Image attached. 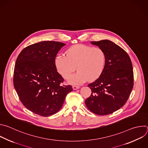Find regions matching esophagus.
I'll list each match as a JSON object with an SVG mask.
<instances>
[{
  "mask_svg": "<svg viewBox=\"0 0 148 148\" xmlns=\"http://www.w3.org/2000/svg\"><path fill=\"white\" fill-rule=\"evenodd\" d=\"M73 90H76V89H78V88H79L80 87L79 86H73Z\"/></svg>",
  "mask_w": 148,
  "mask_h": 148,
  "instance_id": "obj_1",
  "label": "esophagus"
}]
</instances>
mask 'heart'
<instances>
[{"mask_svg": "<svg viewBox=\"0 0 148 148\" xmlns=\"http://www.w3.org/2000/svg\"><path fill=\"white\" fill-rule=\"evenodd\" d=\"M66 54V56L58 55L55 58V65L58 73L65 79L77 68L78 71L68 78V82L71 84H81L87 79L88 81L95 80L104 69L106 56L104 51L99 47L76 45L69 48Z\"/></svg>", "mask_w": 148, "mask_h": 148, "instance_id": "1", "label": "heart"}]
</instances>
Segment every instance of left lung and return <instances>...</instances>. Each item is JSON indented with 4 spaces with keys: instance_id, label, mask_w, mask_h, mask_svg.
I'll return each mask as SVG.
<instances>
[{
    "instance_id": "left-lung-1",
    "label": "left lung",
    "mask_w": 148,
    "mask_h": 148,
    "mask_svg": "<svg viewBox=\"0 0 148 148\" xmlns=\"http://www.w3.org/2000/svg\"><path fill=\"white\" fill-rule=\"evenodd\" d=\"M91 44L104 51L106 62L100 76L88 84L92 94L85 103L96 114H110L123 107L130 97L134 86L132 64L128 53L110 40L92 41Z\"/></svg>"
}]
</instances>
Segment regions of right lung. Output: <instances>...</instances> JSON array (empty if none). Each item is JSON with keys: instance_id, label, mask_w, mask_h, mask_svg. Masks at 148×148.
<instances>
[{"instance_id": "obj_1", "label": "right lung", "mask_w": 148, "mask_h": 148, "mask_svg": "<svg viewBox=\"0 0 148 148\" xmlns=\"http://www.w3.org/2000/svg\"><path fill=\"white\" fill-rule=\"evenodd\" d=\"M65 44L41 41L29 45L19 53L14 66L13 84L20 100L31 111L43 116L62 108L72 86L64 85V79L55 65L56 56Z\"/></svg>"}]
</instances>
